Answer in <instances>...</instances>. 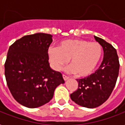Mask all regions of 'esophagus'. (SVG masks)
I'll use <instances>...</instances> for the list:
<instances>
[{
    "instance_id": "34e87169",
    "label": "esophagus",
    "mask_w": 125,
    "mask_h": 125,
    "mask_svg": "<svg viewBox=\"0 0 125 125\" xmlns=\"http://www.w3.org/2000/svg\"><path fill=\"white\" fill-rule=\"evenodd\" d=\"M63 80L64 81H67V80H68L69 79V77L68 76H65V75L63 74Z\"/></svg>"
}]
</instances>
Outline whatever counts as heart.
<instances>
[{
	"mask_svg": "<svg viewBox=\"0 0 125 125\" xmlns=\"http://www.w3.org/2000/svg\"><path fill=\"white\" fill-rule=\"evenodd\" d=\"M47 54L51 66L60 70L70 59L68 70L79 77H86L95 70L102 59L103 49L97 42L83 39L63 41L58 47H49Z\"/></svg>",
	"mask_w": 125,
	"mask_h": 125,
	"instance_id": "heart-1",
	"label": "heart"
}]
</instances>
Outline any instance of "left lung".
Wrapping results in <instances>:
<instances>
[{
    "label": "left lung",
    "instance_id": "8db88e82",
    "mask_svg": "<svg viewBox=\"0 0 125 125\" xmlns=\"http://www.w3.org/2000/svg\"><path fill=\"white\" fill-rule=\"evenodd\" d=\"M94 37L103 48V61L95 73L76 80L78 89L70 94L73 102L88 108L98 107L109 98L116 85L120 67L116 50L113 46L102 38Z\"/></svg>",
    "mask_w": 125,
    "mask_h": 125
}]
</instances>
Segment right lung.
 Masks as SVG:
<instances>
[{"label":"right lung","instance_id":"add662e5","mask_svg":"<svg viewBox=\"0 0 125 125\" xmlns=\"http://www.w3.org/2000/svg\"><path fill=\"white\" fill-rule=\"evenodd\" d=\"M52 35L36 33L24 36L9 47L5 63L7 84L18 103L27 108L44 105L64 80L51 68L47 49Z\"/></svg>","mask_w":125,"mask_h":125}]
</instances>
